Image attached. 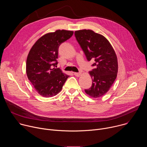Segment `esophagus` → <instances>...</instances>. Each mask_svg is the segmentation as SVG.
<instances>
[{
  "mask_svg": "<svg viewBox=\"0 0 147 147\" xmlns=\"http://www.w3.org/2000/svg\"><path fill=\"white\" fill-rule=\"evenodd\" d=\"M74 74L77 77H79L81 75V73H76V72H75V73H74Z\"/></svg>",
  "mask_w": 147,
  "mask_h": 147,
  "instance_id": "1",
  "label": "esophagus"
}]
</instances>
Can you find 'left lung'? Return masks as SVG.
Masks as SVG:
<instances>
[{
	"instance_id": "left-lung-1",
	"label": "left lung",
	"mask_w": 147,
	"mask_h": 147,
	"mask_svg": "<svg viewBox=\"0 0 147 147\" xmlns=\"http://www.w3.org/2000/svg\"><path fill=\"white\" fill-rule=\"evenodd\" d=\"M76 38L88 61H94L90 74L91 87L85 91L93 98L105 94L112 87L117 77L118 64L114 49L108 39L90 30L76 31Z\"/></svg>"
}]
</instances>
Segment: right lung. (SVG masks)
<instances>
[{
  "instance_id": "1",
  "label": "right lung",
  "mask_w": 147,
  "mask_h": 147,
  "mask_svg": "<svg viewBox=\"0 0 147 147\" xmlns=\"http://www.w3.org/2000/svg\"><path fill=\"white\" fill-rule=\"evenodd\" d=\"M73 35V31L64 30L47 34L31 49L26 62L27 75L41 96L48 98L57 95L69 77L56 65L59 46Z\"/></svg>"
}]
</instances>
